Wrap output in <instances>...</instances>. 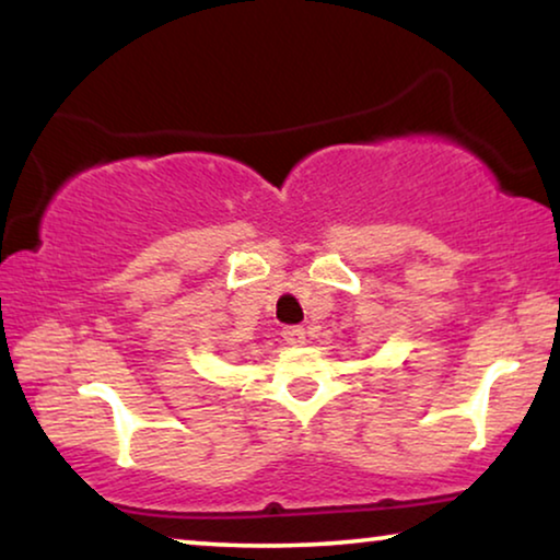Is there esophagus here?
Segmentation results:
<instances>
[{
    "label": "esophagus",
    "instance_id": "1",
    "mask_svg": "<svg viewBox=\"0 0 560 560\" xmlns=\"http://www.w3.org/2000/svg\"><path fill=\"white\" fill-rule=\"evenodd\" d=\"M282 339H285L290 347H303L305 343V328L303 326H288L282 331Z\"/></svg>",
    "mask_w": 560,
    "mask_h": 560
}]
</instances>
